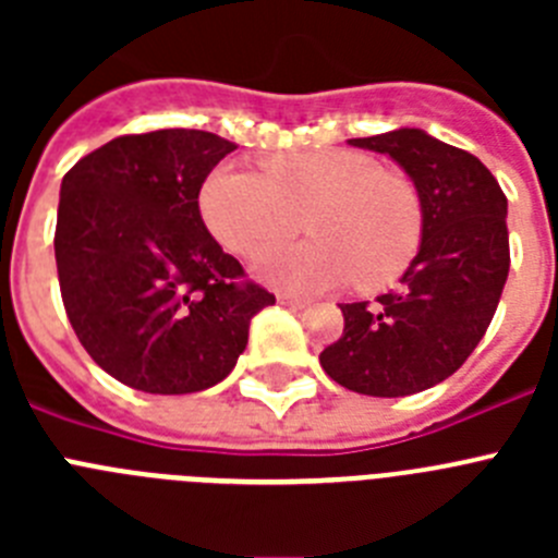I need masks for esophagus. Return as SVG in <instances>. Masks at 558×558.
Listing matches in <instances>:
<instances>
[{"label":"esophagus","instance_id":"esophagus-1","mask_svg":"<svg viewBox=\"0 0 558 558\" xmlns=\"http://www.w3.org/2000/svg\"><path fill=\"white\" fill-rule=\"evenodd\" d=\"M276 299H279V304L293 310H304L310 304V299H304V295H293V293H279Z\"/></svg>","mask_w":558,"mask_h":558}]
</instances>
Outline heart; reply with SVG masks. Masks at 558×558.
Segmentation results:
<instances>
[{
    "label": "heart",
    "instance_id": "obj_1",
    "mask_svg": "<svg viewBox=\"0 0 558 558\" xmlns=\"http://www.w3.org/2000/svg\"><path fill=\"white\" fill-rule=\"evenodd\" d=\"M201 218L226 248L259 254L299 226L310 240L276 248L256 263L279 288L327 290L349 279L363 290L397 282L422 243V204L413 184L379 170L368 153H276L259 172L223 165L206 175Z\"/></svg>",
    "mask_w": 558,
    "mask_h": 558
}]
</instances>
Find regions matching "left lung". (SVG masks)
<instances>
[{"mask_svg": "<svg viewBox=\"0 0 558 558\" xmlns=\"http://www.w3.org/2000/svg\"><path fill=\"white\" fill-rule=\"evenodd\" d=\"M349 145L405 170L422 204V243L397 290L340 304L347 324L322 366L349 391L411 397L456 374L489 329L509 276V201L481 159L422 128Z\"/></svg>", "mask_w": 558, "mask_h": 558, "instance_id": "1", "label": "left lung"}]
</instances>
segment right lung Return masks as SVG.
Masks as SVG:
<instances>
[{"instance_id": "obj_1", "label": "right lung", "mask_w": 558, "mask_h": 558, "mask_svg": "<svg viewBox=\"0 0 558 558\" xmlns=\"http://www.w3.org/2000/svg\"><path fill=\"white\" fill-rule=\"evenodd\" d=\"M234 142L209 131L120 136L61 181L63 307L102 372L145 393H195L231 374L248 324L276 299L201 218L206 175Z\"/></svg>"}]
</instances>
